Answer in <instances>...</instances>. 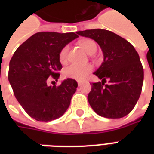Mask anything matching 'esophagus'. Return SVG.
<instances>
[{
  "label": "esophagus",
  "mask_w": 154,
  "mask_h": 154,
  "mask_svg": "<svg viewBox=\"0 0 154 154\" xmlns=\"http://www.w3.org/2000/svg\"><path fill=\"white\" fill-rule=\"evenodd\" d=\"M83 83V82H82V81H77V84H78V86H81V85H82V84Z\"/></svg>",
  "instance_id": "1"
}]
</instances>
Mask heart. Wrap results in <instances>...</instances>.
Instances as JSON below:
<instances>
[{"instance_id": "1", "label": "heart", "mask_w": 154, "mask_h": 154, "mask_svg": "<svg viewBox=\"0 0 154 154\" xmlns=\"http://www.w3.org/2000/svg\"><path fill=\"white\" fill-rule=\"evenodd\" d=\"M81 46L82 47L84 50L88 54H94L97 49V44L94 41L91 39H84L80 42ZM68 51L69 46L66 45L64 46L59 54V59L62 63H66L68 57ZM92 71V66L91 64H71L67 67L63 71L64 77L71 79H76V80H82L87 77L88 74Z\"/></svg>"}]
</instances>
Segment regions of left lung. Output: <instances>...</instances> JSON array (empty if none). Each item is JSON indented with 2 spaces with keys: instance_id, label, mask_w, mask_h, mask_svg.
<instances>
[{
  "instance_id": "obj_1",
  "label": "left lung",
  "mask_w": 154,
  "mask_h": 154,
  "mask_svg": "<svg viewBox=\"0 0 154 154\" xmlns=\"http://www.w3.org/2000/svg\"><path fill=\"white\" fill-rule=\"evenodd\" d=\"M93 39L103 52L104 61L94 74L101 82L92 83L88 101L99 116L119 119L131 112L143 87V68L137 51L129 42L106 29L78 31ZM110 84L105 85L106 79Z\"/></svg>"
}]
</instances>
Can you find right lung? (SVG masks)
<instances>
[{
    "mask_svg": "<svg viewBox=\"0 0 154 154\" xmlns=\"http://www.w3.org/2000/svg\"><path fill=\"white\" fill-rule=\"evenodd\" d=\"M75 33L38 32L16 49L10 61L8 79L15 98L29 116L38 121H51L63 116L70 106L77 82L67 78L59 86L62 48L78 37Z\"/></svg>",
    "mask_w": 154,
    "mask_h": 154,
    "instance_id": "add662e5",
    "label": "right lung"
}]
</instances>
